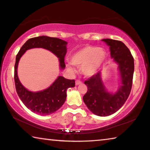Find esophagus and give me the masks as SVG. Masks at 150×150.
<instances>
[{
  "label": "esophagus",
  "mask_w": 150,
  "mask_h": 150,
  "mask_svg": "<svg viewBox=\"0 0 150 150\" xmlns=\"http://www.w3.org/2000/svg\"><path fill=\"white\" fill-rule=\"evenodd\" d=\"M81 83H82V82H81V81H79V80H76L75 81V85H79V84H81Z\"/></svg>",
  "instance_id": "esophagus-1"
}]
</instances>
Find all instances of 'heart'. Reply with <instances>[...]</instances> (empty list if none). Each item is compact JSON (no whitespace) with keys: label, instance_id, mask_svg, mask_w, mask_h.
<instances>
[{"label":"heart","instance_id":"obj_1","mask_svg":"<svg viewBox=\"0 0 150 150\" xmlns=\"http://www.w3.org/2000/svg\"><path fill=\"white\" fill-rule=\"evenodd\" d=\"M106 58V53L103 48L87 45L72 55L71 63L76 67H81V71L86 77H92L100 69ZM70 73L75 71L71 63L66 65Z\"/></svg>","mask_w":150,"mask_h":150}]
</instances>
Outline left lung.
Segmentation results:
<instances>
[{"label": "left lung", "mask_w": 150, "mask_h": 150, "mask_svg": "<svg viewBox=\"0 0 150 150\" xmlns=\"http://www.w3.org/2000/svg\"><path fill=\"white\" fill-rule=\"evenodd\" d=\"M110 51V56L118 65L121 85L117 92L110 93L106 91L98 72L85 81L88 91L83 96V101L93 114L106 116L118 111L128 99L132 86L134 71V57L126 45L121 41L103 39Z\"/></svg>", "instance_id": "left-lung-1"}]
</instances>
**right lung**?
I'll use <instances>...</instances> for the list:
<instances>
[{
  "label": "right lung",
  "instance_id": "add662e5",
  "mask_svg": "<svg viewBox=\"0 0 150 150\" xmlns=\"http://www.w3.org/2000/svg\"><path fill=\"white\" fill-rule=\"evenodd\" d=\"M67 42L57 38L48 36L35 37L27 40L20 48L16 57L14 65V83L18 95L24 105L30 110L39 115H49L61 108L67 97V90L74 87L75 80L67 79L59 76L50 87L38 92L27 90L18 77L17 69L20 57L26 51L35 47H42L52 52L59 58L60 69L65 67L64 57L67 53Z\"/></svg>",
  "mask_w": 150,
  "mask_h": 150
}]
</instances>
